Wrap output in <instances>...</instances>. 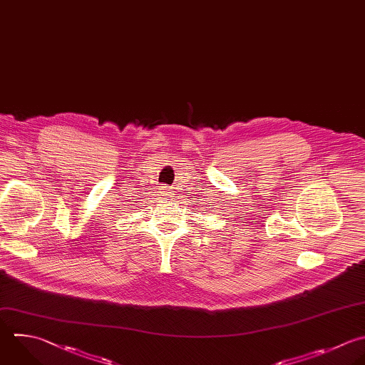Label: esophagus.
Returning a JSON list of instances; mask_svg holds the SVG:
<instances>
[{
    "instance_id": "1",
    "label": "esophagus",
    "mask_w": 365,
    "mask_h": 365,
    "mask_svg": "<svg viewBox=\"0 0 365 365\" xmlns=\"http://www.w3.org/2000/svg\"><path fill=\"white\" fill-rule=\"evenodd\" d=\"M160 190H161V194H163V195H170V194L173 192V191L170 190V187H167V185H163Z\"/></svg>"
}]
</instances>
